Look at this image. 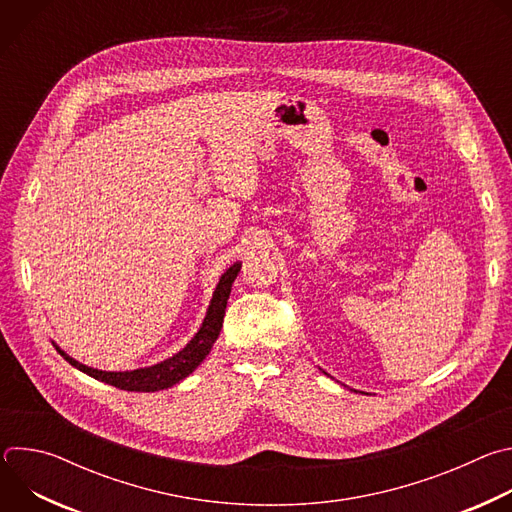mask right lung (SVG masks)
Returning <instances> with one entry per match:
<instances>
[{"mask_svg": "<svg viewBox=\"0 0 512 512\" xmlns=\"http://www.w3.org/2000/svg\"><path fill=\"white\" fill-rule=\"evenodd\" d=\"M241 271V263L237 261L235 265H231L221 279H218V285L212 294L210 306L206 310L204 322L200 326V330L194 334V338L174 356L154 364V367H145V369H135V371H99V369H91L87 364H81L79 360H75L72 356H68L64 350H60L56 346V350L60 352V356H64L72 367L87 373L89 377L103 381L107 385H113L117 389L123 391H137V393H154V391H162L168 387H174L176 383H180L182 379H186L198 364L206 358V354L210 352L212 344L216 342L218 334H221L223 328V320H225V310H227V300L231 296V287L233 281L237 279Z\"/></svg>", "mask_w": 512, "mask_h": 512, "instance_id": "obj_1", "label": "right lung"}]
</instances>
